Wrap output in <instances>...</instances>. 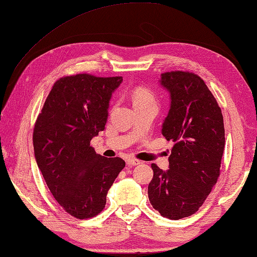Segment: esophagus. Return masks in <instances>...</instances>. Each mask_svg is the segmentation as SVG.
I'll return each mask as SVG.
<instances>
[{
    "instance_id": "obj_1",
    "label": "esophagus",
    "mask_w": 257,
    "mask_h": 257,
    "mask_svg": "<svg viewBox=\"0 0 257 257\" xmlns=\"http://www.w3.org/2000/svg\"><path fill=\"white\" fill-rule=\"evenodd\" d=\"M125 162H127V165L129 167H134V166H137L141 164V161L137 160V159H127V161Z\"/></svg>"
}]
</instances>
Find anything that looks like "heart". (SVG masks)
<instances>
[{"mask_svg":"<svg viewBox=\"0 0 257 257\" xmlns=\"http://www.w3.org/2000/svg\"><path fill=\"white\" fill-rule=\"evenodd\" d=\"M133 100H134V104H137V103H143V101L156 100V99H154L152 91L149 90L148 88L136 87L133 91Z\"/></svg>","mask_w":257,"mask_h":257,"instance_id":"1","label":"heart"}]
</instances>
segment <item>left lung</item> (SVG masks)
Wrapping results in <instances>:
<instances>
[{
  "label": "left lung",
  "instance_id": "left-lung-1",
  "mask_svg": "<svg viewBox=\"0 0 257 257\" xmlns=\"http://www.w3.org/2000/svg\"><path fill=\"white\" fill-rule=\"evenodd\" d=\"M172 104L162 135L174 142L167 172L152 164L149 200L161 216L180 219L197 213L221 173L225 134L221 107L198 74H161Z\"/></svg>",
  "mask_w": 257,
  "mask_h": 257
}]
</instances>
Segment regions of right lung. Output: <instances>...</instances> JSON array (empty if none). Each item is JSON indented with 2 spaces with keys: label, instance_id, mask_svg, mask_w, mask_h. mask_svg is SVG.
Returning a JSON list of instances; mask_svg holds the SVG:
<instances>
[{
  "label": "right lung",
  "instance_id": "obj_1",
  "mask_svg": "<svg viewBox=\"0 0 257 257\" xmlns=\"http://www.w3.org/2000/svg\"><path fill=\"white\" fill-rule=\"evenodd\" d=\"M121 82V76L87 73L60 77L35 121L36 164L57 202L75 218L95 217L104 209L107 191L125 166L90 145L105 129L109 99Z\"/></svg>",
  "mask_w": 257,
  "mask_h": 257
}]
</instances>
